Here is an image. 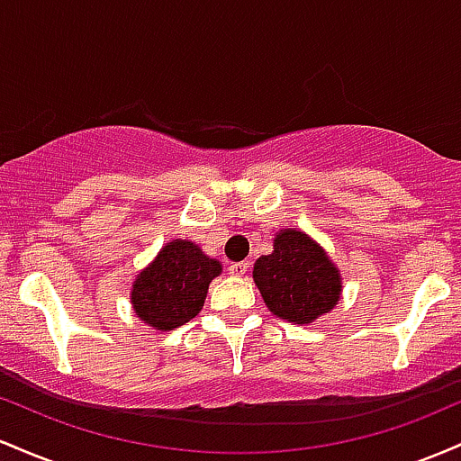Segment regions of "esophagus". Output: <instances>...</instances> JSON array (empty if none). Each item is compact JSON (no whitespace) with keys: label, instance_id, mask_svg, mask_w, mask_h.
Listing matches in <instances>:
<instances>
[{"label":"esophagus","instance_id":"obj_1","mask_svg":"<svg viewBox=\"0 0 461 461\" xmlns=\"http://www.w3.org/2000/svg\"><path fill=\"white\" fill-rule=\"evenodd\" d=\"M248 267H250V263H248V261L230 263V266H229V274H230V276H244V274L248 272Z\"/></svg>","mask_w":461,"mask_h":461}]
</instances>
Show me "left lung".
<instances>
[{
  "label": "left lung",
  "instance_id": "obj_1",
  "mask_svg": "<svg viewBox=\"0 0 461 461\" xmlns=\"http://www.w3.org/2000/svg\"><path fill=\"white\" fill-rule=\"evenodd\" d=\"M252 278L267 309L294 324L329 313L342 294V276L324 248L296 229L276 232L272 255L257 258Z\"/></svg>",
  "mask_w": 461,
  "mask_h": 461
}]
</instances>
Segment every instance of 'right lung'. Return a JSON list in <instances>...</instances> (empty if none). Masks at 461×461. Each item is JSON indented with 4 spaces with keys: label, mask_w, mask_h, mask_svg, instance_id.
Returning a JSON list of instances; mask_svg holds the SVG:
<instances>
[{
    "label": "right lung",
    "mask_w": 461,
    "mask_h": 461,
    "mask_svg": "<svg viewBox=\"0 0 461 461\" xmlns=\"http://www.w3.org/2000/svg\"><path fill=\"white\" fill-rule=\"evenodd\" d=\"M220 272V261L206 257L194 241H169L134 278L131 292L134 313L157 330L183 327L204 307L211 281Z\"/></svg>",
    "instance_id": "1"
}]
</instances>
